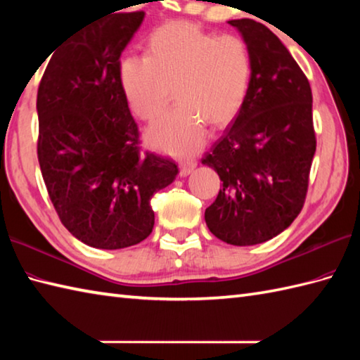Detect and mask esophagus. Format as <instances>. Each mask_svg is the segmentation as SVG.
I'll return each instance as SVG.
<instances>
[{
    "label": "esophagus",
    "instance_id": "1",
    "mask_svg": "<svg viewBox=\"0 0 360 360\" xmlns=\"http://www.w3.org/2000/svg\"><path fill=\"white\" fill-rule=\"evenodd\" d=\"M181 176H188L195 170L196 167V160H184V162H181Z\"/></svg>",
    "mask_w": 360,
    "mask_h": 360
}]
</instances>
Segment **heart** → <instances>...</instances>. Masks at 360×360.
Masks as SVG:
<instances>
[{"label": "heart", "mask_w": 360, "mask_h": 360, "mask_svg": "<svg viewBox=\"0 0 360 360\" xmlns=\"http://www.w3.org/2000/svg\"><path fill=\"white\" fill-rule=\"evenodd\" d=\"M117 80L129 110L142 120L164 111L167 85H174L178 105L148 128L147 141L170 155L188 156L204 143V124L223 127L241 110L252 56L240 37H217L193 22L170 21L150 34L145 56L119 60Z\"/></svg>", "instance_id": "1"}]
</instances>
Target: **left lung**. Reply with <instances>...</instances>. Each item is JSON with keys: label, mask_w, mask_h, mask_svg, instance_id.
Instances as JSON below:
<instances>
[{"label": "left lung", "mask_w": 360, "mask_h": 360, "mask_svg": "<svg viewBox=\"0 0 360 360\" xmlns=\"http://www.w3.org/2000/svg\"><path fill=\"white\" fill-rule=\"evenodd\" d=\"M229 25L249 46L252 80L238 116L202 158L223 181L204 218L221 241L254 246L288 229L303 207L316 153L312 93L264 25L249 18Z\"/></svg>", "instance_id": "1"}]
</instances>
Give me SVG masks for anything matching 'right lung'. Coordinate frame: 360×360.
I'll use <instances>...</instances> for the list:
<instances>
[{"mask_svg":"<svg viewBox=\"0 0 360 360\" xmlns=\"http://www.w3.org/2000/svg\"><path fill=\"white\" fill-rule=\"evenodd\" d=\"M143 12L89 21L57 46L38 86V162L60 221L96 249H124L155 226L150 200L179 173L174 160L141 153L119 86L122 52Z\"/></svg>","mask_w":360,"mask_h":360,"instance_id":"1","label":"right lung"}]
</instances>
